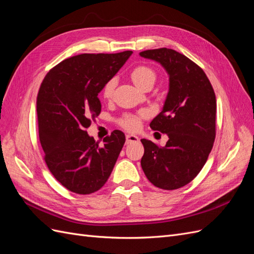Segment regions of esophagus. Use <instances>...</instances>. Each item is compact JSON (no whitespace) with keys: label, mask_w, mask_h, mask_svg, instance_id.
I'll list each match as a JSON object with an SVG mask.
<instances>
[{"label":"esophagus","mask_w":254,"mask_h":254,"mask_svg":"<svg viewBox=\"0 0 254 254\" xmlns=\"http://www.w3.org/2000/svg\"><path fill=\"white\" fill-rule=\"evenodd\" d=\"M133 142H139V137L134 134H127L126 135V144H131Z\"/></svg>","instance_id":"esophagus-1"}]
</instances>
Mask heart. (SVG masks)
<instances>
[{"instance_id":"b5f03b06","label":"heart","mask_w":254,"mask_h":254,"mask_svg":"<svg viewBox=\"0 0 254 254\" xmlns=\"http://www.w3.org/2000/svg\"><path fill=\"white\" fill-rule=\"evenodd\" d=\"M130 79L135 84L137 88L145 90L146 88H151L155 84L157 80V75L155 71L146 65H139L134 67L130 73ZM115 87V81L109 80L105 84L103 89V96L106 99H109L112 97ZM144 118V113L140 114H127L124 115L120 120V125L128 130V131H136L137 129L141 127L142 119Z\"/></svg>"}]
</instances>
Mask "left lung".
<instances>
[{
    "label": "left lung",
    "mask_w": 254,
    "mask_h": 254,
    "mask_svg": "<svg viewBox=\"0 0 254 254\" xmlns=\"http://www.w3.org/2000/svg\"><path fill=\"white\" fill-rule=\"evenodd\" d=\"M164 67L170 87L163 109L150 128L166 133L164 147L142 139V170L153 186L176 190L187 186L201 171L215 140L216 97L200 66L171 49L140 53Z\"/></svg>",
    "instance_id": "left-lung-1"
}]
</instances>
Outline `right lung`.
<instances>
[{"instance_id": "add662e5", "label": "right lung", "mask_w": 254, "mask_h": 254, "mask_svg": "<svg viewBox=\"0 0 254 254\" xmlns=\"http://www.w3.org/2000/svg\"><path fill=\"white\" fill-rule=\"evenodd\" d=\"M131 51L81 54L61 61L45 75L37 96L39 139L50 172L64 188L88 195L104 187L125 143L114 130L99 146L86 129L101 113L97 97Z\"/></svg>"}]
</instances>
